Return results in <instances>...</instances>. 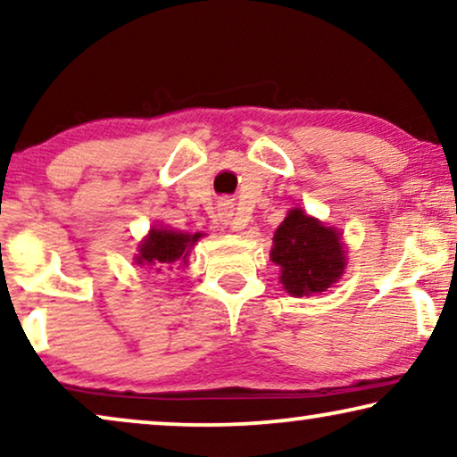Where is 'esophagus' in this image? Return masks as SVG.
<instances>
[{"label": "esophagus", "mask_w": 457, "mask_h": 457, "mask_svg": "<svg viewBox=\"0 0 457 457\" xmlns=\"http://www.w3.org/2000/svg\"><path fill=\"white\" fill-rule=\"evenodd\" d=\"M220 216H222V222L227 224V227L233 228V230H241L243 227H245V224H241L239 220H237V218H233V212H230L228 204H224V205H222V212H220Z\"/></svg>", "instance_id": "obj_1"}]
</instances>
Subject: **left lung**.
Returning <instances> with one entry per match:
<instances>
[{"instance_id":"left-lung-1","label":"left lung","mask_w":457,"mask_h":457,"mask_svg":"<svg viewBox=\"0 0 457 457\" xmlns=\"http://www.w3.org/2000/svg\"><path fill=\"white\" fill-rule=\"evenodd\" d=\"M272 241L270 260L280 268V283L293 297L327 291L345 272L341 230L327 227L302 208L289 210Z\"/></svg>"}]
</instances>
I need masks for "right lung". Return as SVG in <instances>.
<instances>
[{"label":"right lung","mask_w":457,"mask_h":457,"mask_svg":"<svg viewBox=\"0 0 457 457\" xmlns=\"http://www.w3.org/2000/svg\"><path fill=\"white\" fill-rule=\"evenodd\" d=\"M202 239V233L189 235L179 233L172 228H152L149 235L139 243V253L135 255V262L139 266H147L155 272L172 270L174 266L183 268L189 262L191 247Z\"/></svg>","instance_id":"1"}]
</instances>
